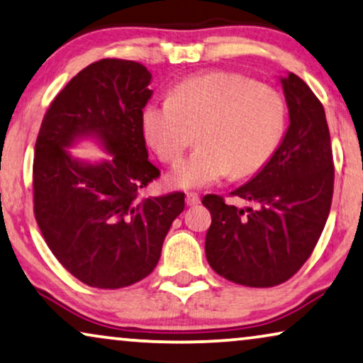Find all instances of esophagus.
Here are the masks:
<instances>
[{
	"label": "esophagus",
	"instance_id": "1",
	"mask_svg": "<svg viewBox=\"0 0 363 363\" xmlns=\"http://www.w3.org/2000/svg\"><path fill=\"white\" fill-rule=\"evenodd\" d=\"M186 205H188V206H196V205H200V195H198V193H195V191L186 193Z\"/></svg>",
	"mask_w": 363,
	"mask_h": 363
}]
</instances>
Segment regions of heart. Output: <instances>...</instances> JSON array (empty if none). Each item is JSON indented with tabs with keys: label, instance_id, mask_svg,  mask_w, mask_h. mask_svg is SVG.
<instances>
[{
	"label": "heart",
	"instance_id": "b5f03b06",
	"mask_svg": "<svg viewBox=\"0 0 363 363\" xmlns=\"http://www.w3.org/2000/svg\"><path fill=\"white\" fill-rule=\"evenodd\" d=\"M142 128L165 163L180 160L196 132L200 147L168 180L178 188H203L231 173L255 175L267 165L284 137L286 101L242 74L210 72L178 84L172 99L148 104Z\"/></svg>",
	"mask_w": 363,
	"mask_h": 363
}]
</instances>
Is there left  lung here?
Masks as SVG:
<instances>
[{
    "instance_id": "8db88e82",
    "label": "left lung",
    "mask_w": 363,
    "mask_h": 363,
    "mask_svg": "<svg viewBox=\"0 0 363 363\" xmlns=\"http://www.w3.org/2000/svg\"><path fill=\"white\" fill-rule=\"evenodd\" d=\"M289 127L267 165L231 193L255 206L201 203L211 213L206 259L213 271L247 287L289 281L304 266L324 230L334 195V160L325 112L296 74L281 79Z\"/></svg>"
}]
</instances>
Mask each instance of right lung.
Returning a JSON list of instances; mask_svg holds the SVG:
<instances>
[{
    "label": "right lung",
    "instance_id": "obj_1",
    "mask_svg": "<svg viewBox=\"0 0 363 363\" xmlns=\"http://www.w3.org/2000/svg\"><path fill=\"white\" fill-rule=\"evenodd\" d=\"M150 79L135 61L89 64L54 97L34 147V216L44 241L74 277L99 289L150 274L185 208V193L142 195L160 177L142 128ZM87 135L101 138L111 161L91 166L68 155L65 147Z\"/></svg>",
    "mask_w": 363,
    "mask_h": 363
}]
</instances>
